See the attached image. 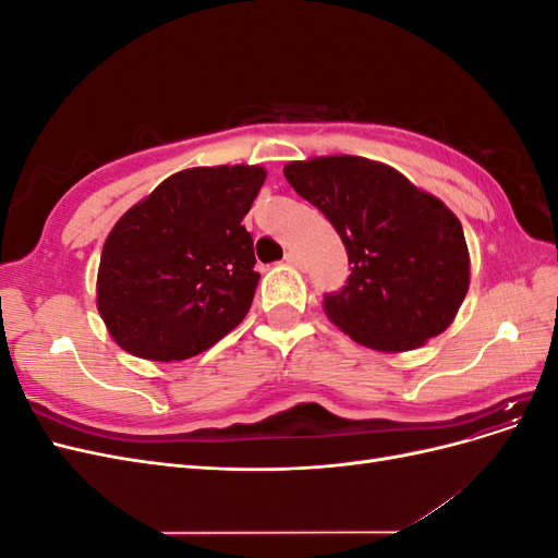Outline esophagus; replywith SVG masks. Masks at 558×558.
Here are the masks:
<instances>
[{
	"mask_svg": "<svg viewBox=\"0 0 558 558\" xmlns=\"http://www.w3.org/2000/svg\"><path fill=\"white\" fill-rule=\"evenodd\" d=\"M283 260L289 263V265H293V267H302V256H300L298 251H289V253H286Z\"/></svg>",
	"mask_w": 558,
	"mask_h": 558,
	"instance_id": "obj_1",
	"label": "esophagus"
}]
</instances>
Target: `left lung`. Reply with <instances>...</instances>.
<instances>
[{
  "mask_svg": "<svg viewBox=\"0 0 558 558\" xmlns=\"http://www.w3.org/2000/svg\"><path fill=\"white\" fill-rule=\"evenodd\" d=\"M283 177L332 223L353 265L344 289L324 300L337 328L398 353L451 326L470 286V253L442 199L361 156L295 160Z\"/></svg>",
  "mask_w": 558,
  "mask_h": 558,
  "instance_id": "left-lung-1",
  "label": "left lung"
}]
</instances>
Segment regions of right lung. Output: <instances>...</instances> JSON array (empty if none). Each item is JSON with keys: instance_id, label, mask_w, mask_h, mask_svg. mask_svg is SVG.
Here are the masks:
<instances>
[{"instance_id": "right-lung-1", "label": "right lung", "mask_w": 558, "mask_h": 558, "mask_svg": "<svg viewBox=\"0 0 558 558\" xmlns=\"http://www.w3.org/2000/svg\"><path fill=\"white\" fill-rule=\"evenodd\" d=\"M265 177L260 165L191 167L118 218L97 269V312L118 347L183 361L242 324L260 279L242 218Z\"/></svg>"}]
</instances>
